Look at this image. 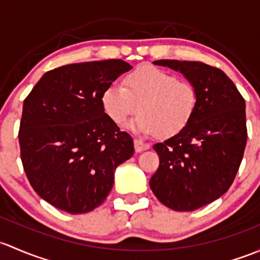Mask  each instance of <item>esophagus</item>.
Masks as SVG:
<instances>
[{
    "instance_id": "34e87169",
    "label": "esophagus",
    "mask_w": 260,
    "mask_h": 260,
    "mask_svg": "<svg viewBox=\"0 0 260 260\" xmlns=\"http://www.w3.org/2000/svg\"><path fill=\"white\" fill-rule=\"evenodd\" d=\"M134 145H135V151L136 152H141L144 151V150H148L150 148V145L148 143H143V141L140 140H134Z\"/></svg>"
}]
</instances>
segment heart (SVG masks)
I'll return each mask as SVG.
<instances>
[{"label": "heart", "mask_w": 260, "mask_h": 260, "mask_svg": "<svg viewBox=\"0 0 260 260\" xmlns=\"http://www.w3.org/2000/svg\"><path fill=\"white\" fill-rule=\"evenodd\" d=\"M124 86L111 84L103 92L105 114L115 124H124L140 111L130 127L141 134L173 138L185 129L198 108V92L192 84L154 66L131 71Z\"/></svg>", "instance_id": "obj_1"}]
</instances>
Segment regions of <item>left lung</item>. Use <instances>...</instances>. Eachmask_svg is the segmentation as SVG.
<instances>
[{"mask_svg":"<svg viewBox=\"0 0 260 260\" xmlns=\"http://www.w3.org/2000/svg\"><path fill=\"white\" fill-rule=\"evenodd\" d=\"M155 65L180 71L198 92V108L180 134L157 143L160 165L150 188L165 207L192 211L228 191L245 145V101L220 69L200 61L159 60Z\"/></svg>","mask_w":260,"mask_h":260,"instance_id":"1","label":"left lung"}]
</instances>
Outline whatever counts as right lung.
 <instances>
[{"label": "right lung", "mask_w": 260, "mask_h": 260, "mask_svg": "<svg viewBox=\"0 0 260 260\" xmlns=\"http://www.w3.org/2000/svg\"><path fill=\"white\" fill-rule=\"evenodd\" d=\"M130 69L122 60L61 66L47 71L23 101V170L35 191L57 209L82 214L103 204L115 169L133 156V138L101 103L104 90Z\"/></svg>", "instance_id": "obj_1"}]
</instances>
